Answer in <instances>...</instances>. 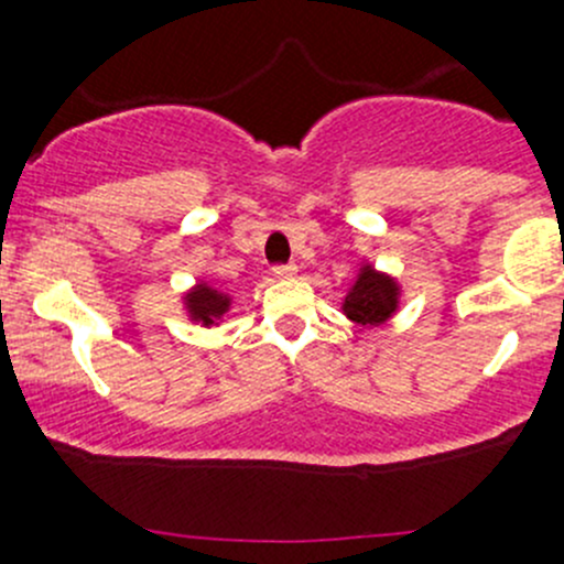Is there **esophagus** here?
<instances>
[{
	"label": "esophagus",
	"mask_w": 564,
	"mask_h": 564,
	"mask_svg": "<svg viewBox=\"0 0 564 564\" xmlns=\"http://www.w3.org/2000/svg\"><path fill=\"white\" fill-rule=\"evenodd\" d=\"M297 272V264H275L272 267V275L275 278H292Z\"/></svg>",
	"instance_id": "34e87169"
}]
</instances>
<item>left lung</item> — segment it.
Returning a JSON list of instances; mask_svg holds the SVG:
<instances>
[{
	"instance_id": "obj_1",
	"label": "left lung",
	"mask_w": 564,
	"mask_h": 564,
	"mask_svg": "<svg viewBox=\"0 0 564 564\" xmlns=\"http://www.w3.org/2000/svg\"><path fill=\"white\" fill-rule=\"evenodd\" d=\"M398 286L395 281L373 267H362L360 278L344 300V314L357 324H382L395 314Z\"/></svg>"
}]
</instances>
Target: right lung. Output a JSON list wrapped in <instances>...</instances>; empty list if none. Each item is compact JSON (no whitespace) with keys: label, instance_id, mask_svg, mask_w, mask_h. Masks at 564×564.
I'll return each mask as SVG.
<instances>
[{"label":"right lung","instance_id":"add662e5","mask_svg":"<svg viewBox=\"0 0 564 564\" xmlns=\"http://www.w3.org/2000/svg\"><path fill=\"white\" fill-rule=\"evenodd\" d=\"M185 303H187V311H191L193 322H202V324L218 322V318L229 311V297L215 292V289H209L207 283H198L193 292H187Z\"/></svg>","mask_w":564,"mask_h":564}]
</instances>
